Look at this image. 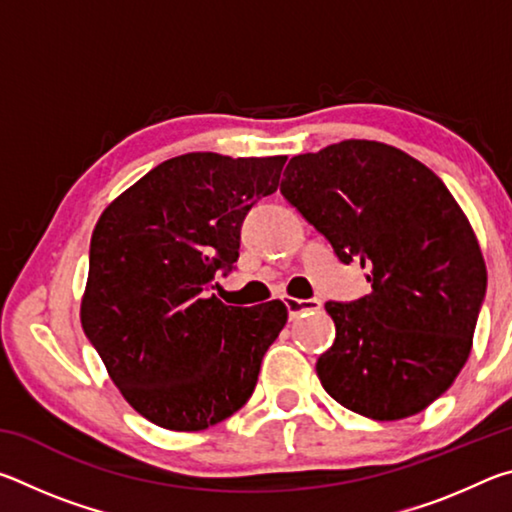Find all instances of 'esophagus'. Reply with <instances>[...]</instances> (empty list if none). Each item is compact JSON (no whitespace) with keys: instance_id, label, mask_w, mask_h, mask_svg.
<instances>
[{"instance_id":"obj_1","label":"esophagus","mask_w":512,"mask_h":512,"mask_svg":"<svg viewBox=\"0 0 512 512\" xmlns=\"http://www.w3.org/2000/svg\"><path fill=\"white\" fill-rule=\"evenodd\" d=\"M284 305H287L289 318H298V316L309 314V311H318L320 307H323V302H320L318 298H309V300L287 298V300H284Z\"/></svg>"}]
</instances>
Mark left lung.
I'll use <instances>...</instances> for the list:
<instances>
[{
    "label": "left lung",
    "instance_id": "1",
    "mask_svg": "<svg viewBox=\"0 0 512 512\" xmlns=\"http://www.w3.org/2000/svg\"><path fill=\"white\" fill-rule=\"evenodd\" d=\"M282 196L372 291L325 302L334 345L316 363L325 391L370 420L438 400L470 357L485 298L483 255L443 180L395 146L345 140L291 158Z\"/></svg>",
    "mask_w": 512,
    "mask_h": 512
}]
</instances>
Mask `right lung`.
<instances>
[{
	"label": "right lung",
	"instance_id": "obj_1",
	"mask_svg": "<svg viewBox=\"0 0 512 512\" xmlns=\"http://www.w3.org/2000/svg\"><path fill=\"white\" fill-rule=\"evenodd\" d=\"M284 162L178 155L112 201L92 232L83 332L126 402L158 427L207 429L255 391L287 307L223 305L210 284L235 268L241 223L275 192Z\"/></svg>",
	"mask_w": 512,
	"mask_h": 512
}]
</instances>
